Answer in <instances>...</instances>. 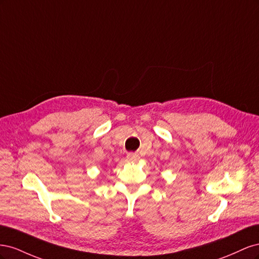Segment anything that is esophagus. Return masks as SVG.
Listing matches in <instances>:
<instances>
[{"instance_id": "34e87169", "label": "esophagus", "mask_w": 259, "mask_h": 259, "mask_svg": "<svg viewBox=\"0 0 259 259\" xmlns=\"http://www.w3.org/2000/svg\"><path fill=\"white\" fill-rule=\"evenodd\" d=\"M127 159L130 161H133V162L138 161L139 160V154L138 153H134V152H130V153H127Z\"/></svg>"}]
</instances>
